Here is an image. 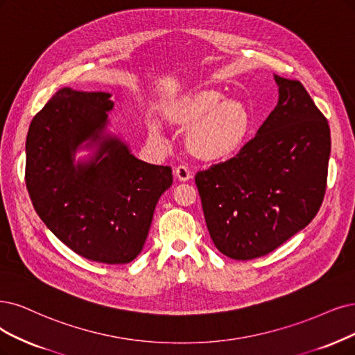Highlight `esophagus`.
<instances>
[{
    "label": "esophagus",
    "mask_w": 355,
    "mask_h": 355,
    "mask_svg": "<svg viewBox=\"0 0 355 355\" xmlns=\"http://www.w3.org/2000/svg\"><path fill=\"white\" fill-rule=\"evenodd\" d=\"M174 174L180 181H189L191 178V171L186 165H178L174 169Z\"/></svg>",
    "instance_id": "esophagus-1"
}]
</instances>
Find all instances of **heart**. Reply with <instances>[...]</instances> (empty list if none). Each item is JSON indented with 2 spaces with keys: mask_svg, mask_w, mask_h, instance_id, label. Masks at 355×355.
<instances>
[{
  "mask_svg": "<svg viewBox=\"0 0 355 355\" xmlns=\"http://www.w3.org/2000/svg\"><path fill=\"white\" fill-rule=\"evenodd\" d=\"M174 121L193 127L189 146L205 159H219L237 150L250 127V116L243 105L224 102L218 92L206 90L186 101L174 112ZM155 136L161 135L159 125H152Z\"/></svg>",
  "mask_w": 355,
  "mask_h": 355,
  "instance_id": "1",
  "label": "heart"
}]
</instances>
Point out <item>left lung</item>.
Returning <instances> with one entry per match:
<instances>
[{
	"instance_id": "obj_1",
	"label": "left lung",
	"mask_w": 355,
	"mask_h": 355,
	"mask_svg": "<svg viewBox=\"0 0 355 355\" xmlns=\"http://www.w3.org/2000/svg\"><path fill=\"white\" fill-rule=\"evenodd\" d=\"M279 101L231 159L194 177L218 250L252 260L307 227L322 206L331 130L304 86L275 76Z\"/></svg>"
}]
</instances>
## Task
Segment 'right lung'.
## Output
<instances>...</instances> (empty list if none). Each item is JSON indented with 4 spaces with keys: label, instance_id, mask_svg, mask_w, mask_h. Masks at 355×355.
Here are the masks:
<instances>
[{
    "label": "right lung",
    "instance_id": "right-lung-1",
    "mask_svg": "<svg viewBox=\"0 0 355 355\" xmlns=\"http://www.w3.org/2000/svg\"><path fill=\"white\" fill-rule=\"evenodd\" d=\"M105 92L62 89L31 123L24 180L36 214L74 253L107 265L135 260L173 169L150 165L107 139L95 161L74 166L73 153L96 141L114 102Z\"/></svg>",
    "mask_w": 355,
    "mask_h": 355
}]
</instances>
